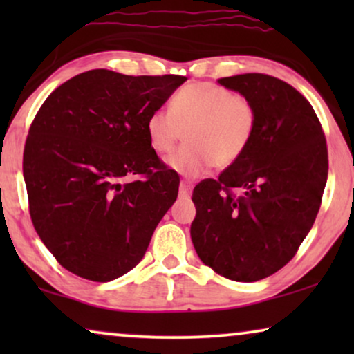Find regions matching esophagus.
<instances>
[{
	"instance_id": "esophagus-1",
	"label": "esophagus",
	"mask_w": 354,
	"mask_h": 354,
	"mask_svg": "<svg viewBox=\"0 0 354 354\" xmlns=\"http://www.w3.org/2000/svg\"><path fill=\"white\" fill-rule=\"evenodd\" d=\"M192 187H193L192 182L182 180V182H180V195H182V196H188V195H190Z\"/></svg>"
}]
</instances>
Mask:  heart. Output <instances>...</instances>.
Masks as SVG:
<instances>
[{"instance_id":"b5f03b06","label":"heart","mask_w":354,"mask_h":354,"mask_svg":"<svg viewBox=\"0 0 354 354\" xmlns=\"http://www.w3.org/2000/svg\"><path fill=\"white\" fill-rule=\"evenodd\" d=\"M258 111L250 98L212 82H190L174 95L171 109H154L147 135L159 154L171 153L183 130L187 145L167 159L174 171L196 177L216 166L230 167L254 137Z\"/></svg>"}]
</instances>
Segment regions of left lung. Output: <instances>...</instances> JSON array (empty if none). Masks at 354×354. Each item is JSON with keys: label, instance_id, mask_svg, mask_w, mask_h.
Segmentation results:
<instances>
[{"label": "left lung", "instance_id": "1", "mask_svg": "<svg viewBox=\"0 0 354 354\" xmlns=\"http://www.w3.org/2000/svg\"><path fill=\"white\" fill-rule=\"evenodd\" d=\"M219 84L253 101L258 124L243 156L195 187L190 235L212 270L256 282L282 269L311 230L327 182V142L313 106L287 82L241 74Z\"/></svg>", "mask_w": 354, "mask_h": 354}]
</instances>
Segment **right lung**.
Returning <instances> with one entry per match:
<instances>
[{"label": "right lung", "mask_w": 354, "mask_h": 354, "mask_svg": "<svg viewBox=\"0 0 354 354\" xmlns=\"http://www.w3.org/2000/svg\"><path fill=\"white\" fill-rule=\"evenodd\" d=\"M185 80L93 69L57 86L38 109L24 148L28 211L69 272L109 282L147 253L180 183L149 145L147 119Z\"/></svg>", "instance_id": "add662e5"}]
</instances>
